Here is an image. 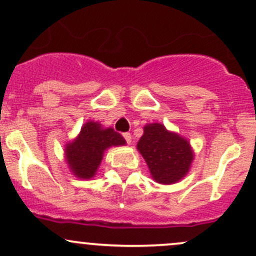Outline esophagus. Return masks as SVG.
I'll list each match as a JSON object with an SVG mask.
<instances>
[{
	"instance_id": "34e87169",
	"label": "esophagus",
	"mask_w": 256,
	"mask_h": 256,
	"mask_svg": "<svg viewBox=\"0 0 256 256\" xmlns=\"http://www.w3.org/2000/svg\"><path fill=\"white\" fill-rule=\"evenodd\" d=\"M122 136H124V138H125V141L128 142V144H131V134H128V132H125V134H124Z\"/></svg>"
}]
</instances>
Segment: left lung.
<instances>
[{
    "label": "left lung",
    "mask_w": 256,
    "mask_h": 256,
    "mask_svg": "<svg viewBox=\"0 0 256 256\" xmlns=\"http://www.w3.org/2000/svg\"><path fill=\"white\" fill-rule=\"evenodd\" d=\"M137 150L146 160L153 180L164 185L182 180L189 173L194 160L190 142L160 122L144 126Z\"/></svg>",
    "instance_id": "8db88e82"
}]
</instances>
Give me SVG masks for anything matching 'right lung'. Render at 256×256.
<instances>
[{"mask_svg":"<svg viewBox=\"0 0 256 256\" xmlns=\"http://www.w3.org/2000/svg\"><path fill=\"white\" fill-rule=\"evenodd\" d=\"M126 141L112 128H104L98 121L88 120L76 138L64 144V160L78 179H92L110 147L125 146Z\"/></svg>","mask_w":256,"mask_h":256,"instance_id":"add662e5","label":"right lung"}]
</instances>
